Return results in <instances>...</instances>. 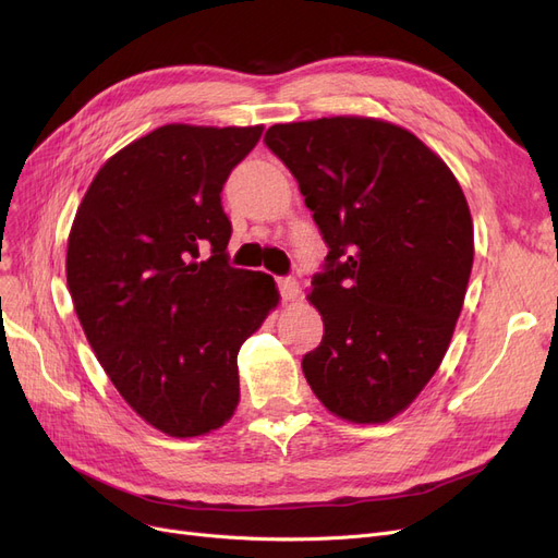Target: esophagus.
<instances>
[{"label": "esophagus", "instance_id": "esophagus-1", "mask_svg": "<svg viewBox=\"0 0 558 558\" xmlns=\"http://www.w3.org/2000/svg\"><path fill=\"white\" fill-rule=\"evenodd\" d=\"M279 293H281L283 302H291V300L298 298L300 286H298V281L293 277H281L279 279Z\"/></svg>", "mask_w": 558, "mask_h": 558}]
</instances>
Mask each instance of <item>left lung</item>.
<instances>
[{"label":"left lung","mask_w":558,"mask_h":558,"mask_svg":"<svg viewBox=\"0 0 558 558\" xmlns=\"http://www.w3.org/2000/svg\"><path fill=\"white\" fill-rule=\"evenodd\" d=\"M265 144L328 246L310 293L324 340L302 373L332 414L381 424L421 393L451 342L475 256L465 195L424 142L375 118L272 125Z\"/></svg>","instance_id":"left-lung-1"}]
</instances>
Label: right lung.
I'll return each instance as SVG.
<instances>
[{"label": "right lung", "mask_w": 558, "mask_h": 558, "mask_svg": "<svg viewBox=\"0 0 558 558\" xmlns=\"http://www.w3.org/2000/svg\"><path fill=\"white\" fill-rule=\"evenodd\" d=\"M263 125H162L105 162L76 211L66 286L118 393L172 437L221 428L240 402V347L279 293L228 263L221 191Z\"/></svg>", "instance_id": "1"}]
</instances>
